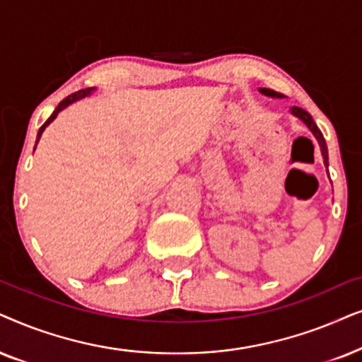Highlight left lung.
Here are the masks:
<instances>
[{
    "label": "left lung",
    "mask_w": 362,
    "mask_h": 362,
    "mask_svg": "<svg viewBox=\"0 0 362 362\" xmlns=\"http://www.w3.org/2000/svg\"><path fill=\"white\" fill-rule=\"evenodd\" d=\"M264 95H272V98H283V94L276 93V90H272V89H259ZM291 112L296 115V117H300L303 122H305L308 127H310V131L315 134V137L317 139V142H320V147H321V153H322V158H325V163L327 165V147H326V142H325V137H322V134L320 129H317V125L315 124V120H313V117L310 114L306 112L305 109L301 107H291Z\"/></svg>",
    "instance_id": "1"
}]
</instances>
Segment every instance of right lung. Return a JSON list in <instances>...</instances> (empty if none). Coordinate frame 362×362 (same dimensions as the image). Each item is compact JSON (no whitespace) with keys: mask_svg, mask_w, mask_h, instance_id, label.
Returning <instances> with one entry per match:
<instances>
[{"mask_svg":"<svg viewBox=\"0 0 362 362\" xmlns=\"http://www.w3.org/2000/svg\"><path fill=\"white\" fill-rule=\"evenodd\" d=\"M93 90H94V88H88V89H81V90H77V93H74V94L67 95V98H66L64 100H61V103H59V105H57V107H56V110H54V112H52V115H51V117H49V119H47V120H46V122L41 125L40 132H37V141H40V137H41V134H42V131H45V129L47 127V125H49V124L52 122V120H54V119H56V115H57V114H59V112H61V110L66 107V105H69L71 103H74V100H77V99H81V98H86V95H89L90 93H93ZM37 141H36V144H37Z\"/></svg>","mask_w":362,"mask_h":362,"instance_id":"1","label":"right lung"}]
</instances>
